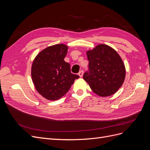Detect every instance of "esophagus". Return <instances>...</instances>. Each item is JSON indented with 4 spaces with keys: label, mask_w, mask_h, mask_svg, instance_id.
Here are the masks:
<instances>
[{
    "label": "esophagus",
    "mask_w": 150,
    "mask_h": 150,
    "mask_svg": "<svg viewBox=\"0 0 150 150\" xmlns=\"http://www.w3.org/2000/svg\"><path fill=\"white\" fill-rule=\"evenodd\" d=\"M83 70H81V71H80L79 72V73H78V74H79V76L81 77V78H82L83 77Z\"/></svg>",
    "instance_id": "esophagus-1"
}]
</instances>
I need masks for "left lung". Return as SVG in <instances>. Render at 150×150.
Wrapping results in <instances>:
<instances>
[{
	"mask_svg": "<svg viewBox=\"0 0 150 150\" xmlns=\"http://www.w3.org/2000/svg\"><path fill=\"white\" fill-rule=\"evenodd\" d=\"M88 70L84 79L93 91L100 96L115 94L123 83L126 69L121 57L115 49L99 44L87 52Z\"/></svg>",
	"mask_w": 150,
	"mask_h": 150,
	"instance_id": "left-lung-1",
	"label": "left lung"
}]
</instances>
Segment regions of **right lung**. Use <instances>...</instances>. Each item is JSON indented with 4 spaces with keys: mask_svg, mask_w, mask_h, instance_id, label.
Here are the masks:
<instances>
[{
    "mask_svg": "<svg viewBox=\"0 0 150 150\" xmlns=\"http://www.w3.org/2000/svg\"><path fill=\"white\" fill-rule=\"evenodd\" d=\"M67 46L59 44L42 50L36 56L31 69L32 79L38 92L49 100H57L69 90L75 79L70 64L64 61Z\"/></svg>",
    "mask_w": 150,
    "mask_h": 150,
    "instance_id": "right-lung-1",
    "label": "right lung"
}]
</instances>
